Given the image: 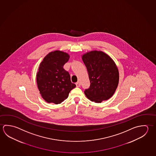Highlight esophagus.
Listing matches in <instances>:
<instances>
[{
	"instance_id": "1",
	"label": "esophagus",
	"mask_w": 156,
	"mask_h": 156,
	"mask_svg": "<svg viewBox=\"0 0 156 156\" xmlns=\"http://www.w3.org/2000/svg\"><path fill=\"white\" fill-rule=\"evenodd\" d=\"M76 87H80V85H81V84H80V82H77V83H76Z\"/></svg>"
}]
</instances>
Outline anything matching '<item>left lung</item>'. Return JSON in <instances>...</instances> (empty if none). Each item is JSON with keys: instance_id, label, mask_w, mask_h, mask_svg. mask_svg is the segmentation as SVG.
Listing matches in <instances>:
<instances>
[{"instance_id": "left-lung-1", "label": "left lung", "mask_w": 156, "mask_h": 156, "mask_svg": "<svg viewBox=\"0 0 156 156\" xmlns=\"http://www.w3.org/2000/svg\"><path fill=\"white\" fill-rule=\"evenodd\" d=\"M82 58L90 82V87L84 91L85 95L96 103L108 100L119 83V71L115 61L106 53L97 50L85 53Z\"/></svg>"}]
</instances>
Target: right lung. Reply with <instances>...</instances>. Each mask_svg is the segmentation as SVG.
<instances>
[{"label":"right lung","mask_w":156,"mask_h":156,"mask_svg":"<svg viewBox=\"0 0 156 156\" xmlns=\"http://www.w3.org/2000/svg\"><path fill=\"white\" fill-rule=\"evenodd\" d=\"M69 58V54L55 50L47 54L40 63L37 83L41 97L48 103L61 104L76 87L69 72L63 68Z\"/></svg>","instance_id":"1"}]
</instances>
